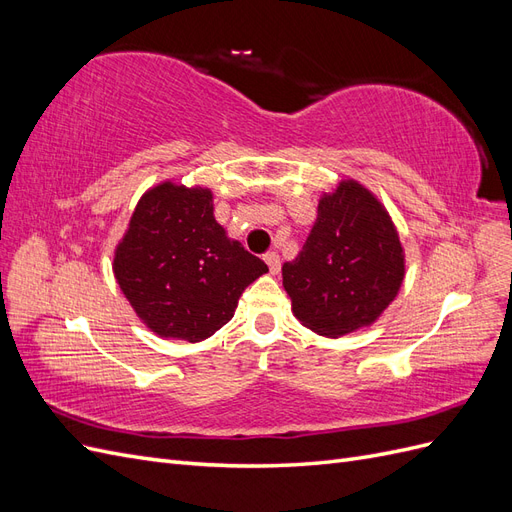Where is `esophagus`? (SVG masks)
<instances>
[{"label": "esophagus", "instance_id": "obj_1", "mask_svg": "<svg viewBox=\"0 0 512 512\" xmlns=\"http://www.w3.org/2000/svg\"><path fill=\"white\" fill-rule=\"evenodd\" d=\"M265 262L269 265V271L275 275V273H280V256H277L275 252H267L265 254Z\"/></svg>", "mask_w": 512, "mask_h": 512}]
</instances>
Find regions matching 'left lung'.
I'll return each instance as SVG.
<instances>
[{
	"label": "left lung",
	"mask_w": 512,
	"mask_h": 512,
	"mask_svg": "<svg viewBox=\"0 0 512 512\" xmlns=\"http://www.w3.org/2000/svg\"><path fill=\"white\" fill-rule=\"evenodd\" d=\"M404 273L389 213L356 181H342L320 200L303 250L282 267L294 316L327 337L374 322L397 297Z\"/></svg>",
	"instance_id": "left-lung-1"
}]
</instances>
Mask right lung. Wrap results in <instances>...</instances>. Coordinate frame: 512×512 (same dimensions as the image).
<instances>
[{"mask_svg":"<svg viewBox=\"0 0 512 512\" xmlns=\"http://www.w3.org/2000/svg\"><path fill=\"white\" fill-rule=\"evenodd\" d=\"M115 277L138 318L162 337L203 342L235 316L241 292L269 267L213 218L209 190H149L115 254Z\"/></svg>","mask_w":512,"mask_h":512,"instance_id":"right-lung-1","label":"right lung"}]
</instances>
